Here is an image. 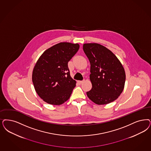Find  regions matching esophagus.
Masks as SVG:
<instances>
[{"label": "esophagus", "mask_w": 151, "mask_h": 151, "mask_svg": "<svg viewBox=\"0 0 151 151\" xmlns=\"http://www.w3.org/2000/svg\"><path fill=\"white\" fill-rule=\"evenodd\" d=\"M83 81H78V84H80V85H81V84H82V83H83Z\"/></svg>", "instance_id": "obj_1"}]
</instances>
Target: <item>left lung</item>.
Returning <instances> with one entry per match:
<instances>
[{
  "instance_id": "left-lung-1",
  "label": "left lung",
  "mask_w": 151,
  "mask_h": 151,
  "mask_svg": "<svg viewBox=\"0 0 151 151\" xmlns=\"http://www.w3.org/2000/svg\"><path fill=\"white\" fill-rule=\"evenodd\" d=\"M83 50L90 63L92 88L86 92L88 98L98 105L114 101L124 87L122 65L113 52L98 43L83 44Z\"/></svg>"
}]
</instances>
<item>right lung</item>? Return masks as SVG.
Segmentation results:
<instances>
[{"label": "right lung", "instance_id": "add662e5", "mask_svg": "<svg viewBox=\"0 0 151 151\" xmlns=\"http://www.w3.org/2000/svg\"><path fill=\"white\" fill-rule=\"evenodd\" d=\"M78 43L61 42L43 53L33 68L32 81L45 102L61 105L70 98L76 81L70 76L68 62L78 51Z\"/></svg>", "mask_w": 151, "mask_h": 151}]
</instances>
